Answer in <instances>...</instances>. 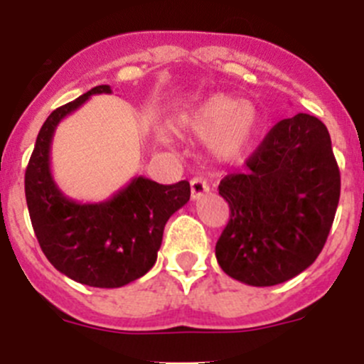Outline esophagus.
Instances as JSON below:
<instances>
[{
	"mask_svg": "<svg viewBox=\"0 0 364 364\" xmlns=\"http://www.w3.org/2000/svg\"><path fill=\"white\" fill-rule=\"evenodd\" d=\"M208 192H209V185L205 183V179L193 178L192 181H190V197H192L193 200L200 199V197Z\"/></svg>",
	"mask_w": 364,
	"mask_h": 364,
	"instance_id": "1",
	"label": "esophagus"
}]
</instances>
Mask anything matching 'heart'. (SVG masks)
Listing matches in <instances>:
<instances>
[{
    "label": "heart",
    "instance_id": "1",
    "mask_svg": "<svg viewBox=\"0 0 364 364\" xmlns=\"http://www.w3.org/2000/svg\"><path fill=\"white\" fill-rule=\"evenodd\" d=\"M181 127L193 137L209 141V149L220 161L234 164L252 149L260 116L250 102L215 93L183 114Z\"/></svg>",
    "mask_w": 364,
    "mask_h": 364
}]
</instances>
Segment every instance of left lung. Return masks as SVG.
<instances>
[{
  "label": "left lung",
  "mask_w": 364,
  "mask_h": 364,
  "mask_svg": "<svg viewBox=\"0 0 364 364\" xmlns=\"http://www.w3.org/2000/svg\"><path fill=\"white\" fill-rule=\"evenodd\" d=\"M230 220L215 253L237 282L271 287L297 277L324 248L340 200L331 137L318 117L296 114L271 128L247 171L220 181Z\"/></svg>",
  "instance_id": "8db88e82"
}]
</instances>
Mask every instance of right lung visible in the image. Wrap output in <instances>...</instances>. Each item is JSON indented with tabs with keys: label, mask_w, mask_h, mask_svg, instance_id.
<instances>
[{
	"label": "right lung",
	"mask_w": 364,
	"mask_h": 364,
	"mask_svg": "<svg viewBox=\"0 0 364 364\" xmlns=\"http://www.w3.org/2000/svg\"><path fill=\"white\" fill-rule=\"evenodd\" d=\"M102 93H112L111 86L93 87L47 117L26 168L24 190L33 230L49 262L79 284L117 289L144 277L156 262L165 223L190 200V183L159 185L135 176L102 203H77L61 192L50 171L54 132Z\"/></svg>",
	"instance_id": "obj_1"
}]
</instances>
